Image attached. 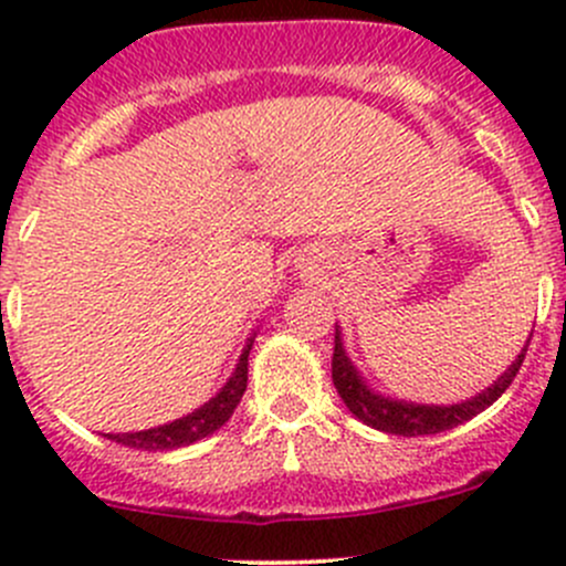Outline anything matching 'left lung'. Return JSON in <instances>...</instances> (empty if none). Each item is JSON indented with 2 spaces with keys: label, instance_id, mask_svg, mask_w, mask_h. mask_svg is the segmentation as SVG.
I'll list each match as a JSON object with an SVG mask.
<instances>
[{
  "label": "left lung",
  "instance_id": "obj_1",
  "mask_svg": "<svg viewBox=\"0 0 566 566\" xmlns=\"http://www.w3.org/2000/svg\"><path fill=\"white\" fill-rule=\"evenodd\" d=\"M531 342V339H528ZM528 345L523 347L521 356L512 361V367L495 380L490 389H484L479 397L465 399L460 405H413V402H399V399L380 397V394L369 391L367 384L361 380V375L356 373L353 361L347 358L345 347H342L339 331L334 336V358H331V378H334L336 391H339L342 402L350 408V413L356 419H361L364 424L375 427V430L391 432V436H436V432L452 430V427L462 424V421L473 419L476 413H482L484 408L495 402L506 389L512 386L515 375L521 373L523 358H526Z\"/></svg>",
  "mask_w": 566,
  "mask_h": 566
}]
</instances>
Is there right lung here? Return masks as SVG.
<instances>
[{"instance_id": "right-lung-1", "label": "right lung", "mask_w": 566, "mask_h": 566, "mask_svg": "<svg viewBox=\"0 0 566 566\" xmlns=\"http://www.w3.org/2000/svg\"><path fill=\"white\" fill-rule=\"evenodd\" d=\"M251 342L247 345V350L241 353V361H238L235 373L232 378L227 380V386L216 394L210 402H205L202 408L193 410V413L182 416V419L169 421V424L153 427V430H142V432H108V441H117L123 447H134V449H145V452H167V449H177V447H188V443H197L199 438H208L219 430L221 424L230 421V416L235 413L238 402H241L243 391H247V380H249V350Z\"/></svg>"}]
</instances>
